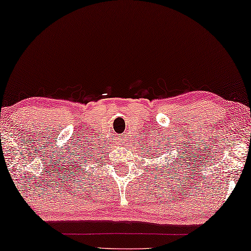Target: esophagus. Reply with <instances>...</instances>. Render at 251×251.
<instances>
[{"mask_svg": "<svg viewBox=\"0 0 251 251\" xmlns=\"http://www.w3.org/2000/svg\"><path fill=\"white\" fill-rule=\"evenodd\" d=\"M124 136H125V135H124ZM125 137H121V140H119V144H124V143H125Z\"/></svg>", "mask_w": 251, "mask_h": 251, "instance_id": "esophagus-1", "label": "esophagus"}]
</instances>
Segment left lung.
I'll return each mask as SVG.
<instances>
[{
    "label": "left lung",
    "instance_id": "left-lung-1",
    "mask_svg": "<svg viewBox=\"0 0 251 251\" xmlns=\"http://www.w3.org/2000/svg\"><path fill=\"white\" fill-rule=\"evenodd\" d=\"M165 146H168V145H165ZM162 149H163V146L160 144V143H158L157 145L153 146V149H152V147H147V149H146V155H150L149 157H154V154L158 153V151L162 150ZM149 157H147V158H149ZM172 168H173V165H172ZM154 172H158V171L156 170V171H154Z\"/></svg>",
    "mask_w": 251,
    "mask_h": 251
}]
</instances>
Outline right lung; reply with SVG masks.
<instances>
[{
    "label": "right lung",
    "instance_id": "right-lung-1",
    "mask_svg": "<svg viewBox=\"0 0 251 251\" xmlns=\"http://www.w3.org/2000/svg\"><path fill=\"white\" fill-rule=\"evenodd\" d=\"M94 154H95V153L93 152V151H91V152H90V155H89V156H88V160H89L90 157H93V160H95V156H94ZM97 155H98V154H97Z\"/></svg>",
    "mask_w": 251,
    "mask_h": 251
}]
</instances>
